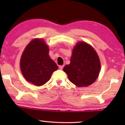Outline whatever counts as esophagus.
Listing matches in <instances>:
<instances>
[{"mask_svg":"<svg viewBox=\"0 0 125 125\" xmlns=\"http://www.w3.org/2000/svg\"><path fill=\"white\" fill-rule=\"evenodd\" d=\"M63 67H64V66L63 65H61V66H59V69H63Z\"/></svg>","mask_w":125,"mask_h":125,"instance_id":"obj_1","label":"esophagus"}]
</instances>
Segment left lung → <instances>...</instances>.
I'll use <instances>...</instances> for the list:
<instances>
[{
    "instance_id": "left-lung-1",
    "label": "left lung",
    "mask_w": 125,
    "mask_h": 125,
    "mask_svg": "<svg viewBox=\"0 0 125 125\" xmlns=\"http://www.w3.org/2000/svg\"><path fill=\"white\" fill-rule=\"evenodd\" d=\"M100 69V61L96 51L89 44L80 42L73 50L71 63L64 67L63 71L72 83L86 87L96 80Z\"/></svg>"
}]
</instances>
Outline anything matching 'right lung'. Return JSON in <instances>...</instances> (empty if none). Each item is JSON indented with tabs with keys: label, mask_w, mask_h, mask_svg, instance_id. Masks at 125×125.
Here are the masks:
<instances>
[{
	"label": "right lung",
	"mask_w": 125,
	"mask_h": 125,
	"mask_svg": "<svg viewBox=\"0 0 125 125\" xmlns=\"http://www.w3.org/2000/svg\"><path fill=\"white\" fill-rule=\"evenodd\" d=\"M21 73L29 82L45 84L58 66L49 55V48L42 39H34L26 47L21 59Z\"/></svg>",
	"instance_id": "1"
}]
</instances>
